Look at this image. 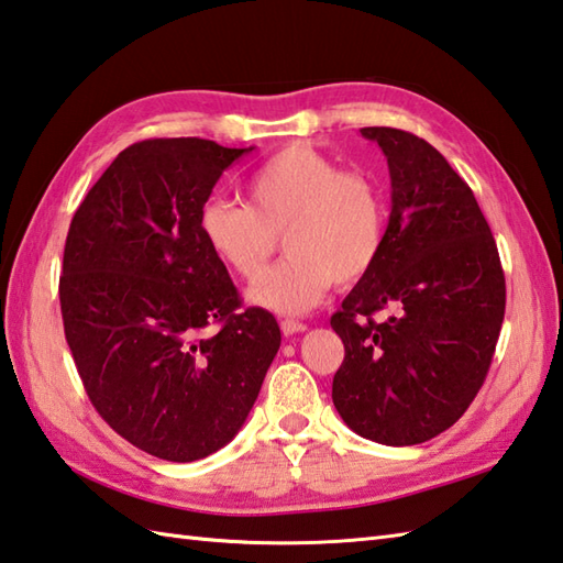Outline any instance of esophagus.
I'll return each mask as SVG.
<instances>
[{
    "label": "esophagus",
    "mask_w": 563,
    "mask_h": 563,
    "mask_svg": "<svg viewBox=\"0 0 563 563\" xmlns=\"http://www.w3.org/2000/svg\"><path fill=\"white\" fill-rule=\"evenodd\" d=\"M280 329L285 336H295V333H302L307 329V324H302V321H297V319H283Z\"/></svg>",
    "instance_id": "obj_1"
}]
</instances>
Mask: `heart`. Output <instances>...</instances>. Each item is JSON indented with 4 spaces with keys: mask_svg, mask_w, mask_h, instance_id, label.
Segmentation results:
<instances>
[{
    "mask_svg": "<svg viewBox=\"0 0 563 563\" xmlns=\"http://www.w3.org/2000/svg\"><path fill=\"white\" fill-rule=\"evenodd\" d=\"M387 198L373 176L343 172L327 154L292 142L246 181V206L210 198L198 230L212 256L254 280L283 233L291 256L249 288V300L278 314L312 309L331 283L353 285L375 268L387 234Z\"/></svg>",
    "mask_w": 563,
    "mask_h": 563,
    "instance_id": "obj_1",
    "label": "heart"
}]
</instances>
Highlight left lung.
Returning <instances> with one entry per match:
<instances>
[{
  "label": "left lung",
  "mask_w": 563,
  "mask_h": 563,
  "mask_svg": "<svg viewBox=\"0 0 563 563\" xmlns=\"http://www.w3.org/2000/svg\"><path fill=\"white\" fill-rule=\"evenodd\" d=\"M385 152V246L331 317L345 357L331 399L351 430L382 445L440 435L482 389L506 314L492 227L442 154L397 128H363ZM391 308L385 322L372 317Z\"/></svg>",
  "instance_id": "obj_1"
}]
</instances>
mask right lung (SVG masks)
<instances>
[{
	"instance_id": "add662e5",
	"label": "right lung",
	"mask_w": 563,
	"mask_h": 563,
	"mask_svg": "<svg viewBox=\"0 0 563 563\" xmlns=\"http://www.w3.org/2000/svg\"><path fill=\"white\" fill-rule=\"evenodd\" d=\"M251 150L200 137L135 142L69 224L59 309L77 373L103 421L159 460L224 448L280 349L278 321L239 309L230 273L198 230L218 178Z\"/></svg>"
}]
</instances>
